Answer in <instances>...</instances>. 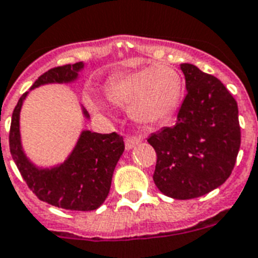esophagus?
I'll return each mask as SVG.
<instances>
[{"mask_svg":"<svg viewBox=\"0 0 258 258\" xmlns=\"http://www.w3.org/2000/svg\"><path fill=\"white\" fill-rule=\"evenodd\" d=\"M141 143V137L140 136H127L125 139V148L127 151L133 150L136 145H139Z\"/></svg>","mask_w":258,"mask_h":258,"instance_id":"1","label":"esophagus"}]
</instances>
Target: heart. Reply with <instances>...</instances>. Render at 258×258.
Segmentation results:
<instances>
[{
  "mask_svg": "<svg viewBox=\"0 0 258 258\" xmlns=\"http://www.w3.org/2000/svg\"><path fill=\"white\" fill-rule=\"evenodd\" d=\"M182 88V79L174 68L154 65L113 77L106 85V95L113 104L127 108L132 119L154 125L175 111ZM85 102L94 111L104 107L103 102L92 95H87Z\"/></svg>",
  "mask_w": 258,
  "mask_h": 258,
  "instance_id": "obj_1",
  "label": "heart"
}]
</instances>
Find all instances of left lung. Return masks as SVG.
Masks as SVG:
<instances>
[{"instance_id":"8db88e82","label":"left lung","mask_w":258,"mask_h":258,"mask_svg":"<svg viewBox=\"0 0 258 258\" xmlns=\"http://www.w3.org/2000/svg\"><path fill=\"white\" fill-rule=\"evenodd\" d=\"M187 94L177 123L148 137L156 152L154 182L175 200L200 197L230 177L241 145L238 104L223 83L181 63Z\"/></svg>"}]
</instances>
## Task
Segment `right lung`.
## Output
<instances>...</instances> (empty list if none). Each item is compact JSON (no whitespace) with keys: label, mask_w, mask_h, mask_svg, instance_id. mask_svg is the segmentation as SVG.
Returning <instances> with one entry per match:
<instances>
[{"label":"right lung","mask_w":258,"mask_h":258,"mask_svg":"<svg viewBox=\"0 0 258 258\" xmlns=\"http://www.w3.org/2000/svg\"><path fill=\"white\" fill-rule=\"evenodd\" d=\"M84 63L76 62L50 69L35 81L31 90L46 84H69L79 79ZM28 92L21 96L12 114L9 148L21 177L39 200L71 211H94L108 196L114 168L125 150L123 139L115 132L102 135L83 131L75 148L62 163L39 167L27 158L21 145L20 111ZM87 119L90 114L81 107Z\"/></svg>","instance_id":"obj_1"}]
</instances>
